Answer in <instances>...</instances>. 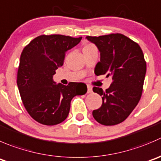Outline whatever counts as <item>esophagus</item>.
<instances>
[{
    "instance_id": "1",
    "label": "esophagus",
    "mask_w": 161,
    "mask_h": 161,
    "mask_svg": "<svg viewBox=\"0 0 161 161\" xmlns=\"http://www.w3.org/2000/svg\"><path fill=\"white\" fill-rule=\"evenodd\" d=\"M92 92H93V88H92V86H87V93H91Z\"/></svg>"
}]
</instances>
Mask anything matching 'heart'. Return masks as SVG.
I'll list each match as a JSON object with an SVG mask.
<instances>
[{
    "label": "heart",
    "mask_w": 161,
    "mask_h": 161,
    "mask_svg": "<svg viewBox=\"0 0 161 161\" xmlns=\"http://www.w3.org/2000/svg\"><path fill=\"white\" fill-rule=\"evenodd\" d=\"M91 46H93V45H91V44H88V45H86V46H85V47L84 48H88V47H91Z\"/></svg>",
    "instance_id": "obj_1"
}]
</instances>
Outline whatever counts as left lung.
<instances>
[{"instance_id": "obj_1", "label": "left lung", "mask_w": 161, "mask_h": 161, "mask_svg": "<svg viewBox=\"0 0 161 161\" xmlns=\"http://www.w3.org/2000/svg\"><path fill=\"white\" fill-rule=\"evenodd\" d=\"M86 38L95 44L100 52V62L94 73L107 74L112 82L105 91L94 86L102 97V104L93 111V116L105 126L122 123L135 109L141 98L146 73V63L138 44L121 34Z\"/></svg>"}]
</instances>
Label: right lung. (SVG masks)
<instances>
[{"instance_id":"obj_1","label":"right lung","mask_w":161,"mask_h":161,"mask_svg":"<svg viewBox=\"0 0 161 161\" xmlns=\"http://www.w3.org/2000/svg\"><path fill=\"white\" fill-rule=\"evenodd\" d=\"M81 39L60 34L41 35L23 49L17 86L25 108L37 122L47 126L60 124L68 117L72 98L86 93V86L81 82L64 86L53 81L66 52Z\"/></svg>"}]
</instances>
